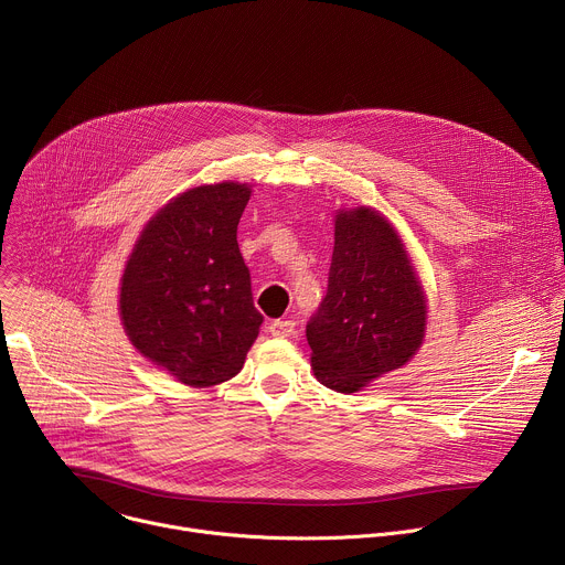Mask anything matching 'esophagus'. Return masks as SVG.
Returning a JSON list of instances; mask_svg holds the SVG:
<instances>
[{
	"label": "esophagus",
	"mask_w": 565,
	"mask_h": 565,
	"mask_svg": "<svg viewBox=\"0 0 565 565\" xmlns=\"http://www.w3.org/2000/svg\"><path fill=\"white\" fill-rule=\"evenodd\" d=\"M268 333L273 338H290L295 333V321L292 319H275V321H270Z\"/></svg>",
	"instance_id": "1"
}]
</instances>
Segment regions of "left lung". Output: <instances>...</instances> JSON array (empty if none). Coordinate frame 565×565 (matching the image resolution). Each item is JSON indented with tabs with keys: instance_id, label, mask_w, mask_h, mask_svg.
I'll use <instances>...</instances> for the list:
<instances>
[{
	"instance_id": "1",
	"label": "left lung",
	"mask_w": 565,
	"mask_h": 565,
	"mask_svg": "<svg viewBox=\"0 0 565 565\" xmlns=\"http://www.w3.org/2000/svg\"><path fill=\"white\" fill-rule=\"evenodd\" d=\"M425 329V292L395 227L371 207L340 210L329 290L306 324L315 377L355 393L405 366Z\"/></svg>"
}]
</instances>
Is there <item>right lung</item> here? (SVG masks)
Returning a JSON list of instances; mask_svg holds the SVG:
<instances>
[{"mask_svg": "<svg viewBox=\"0 0 565 565\" xmlns=\"http://www.w3.org/2000/svg\"><path fill=\"white\" fill-rule=\"evenodd\" d=\"M250 185L183 192L145 225L125 266L120 317L131 344L190 386L234 377L259 335L236 225Z\"/></svg>", "mask_w": 565, "mask_h": 565, "instance_id": "right-lung-1", "label": "right lung"}]
</instances>
